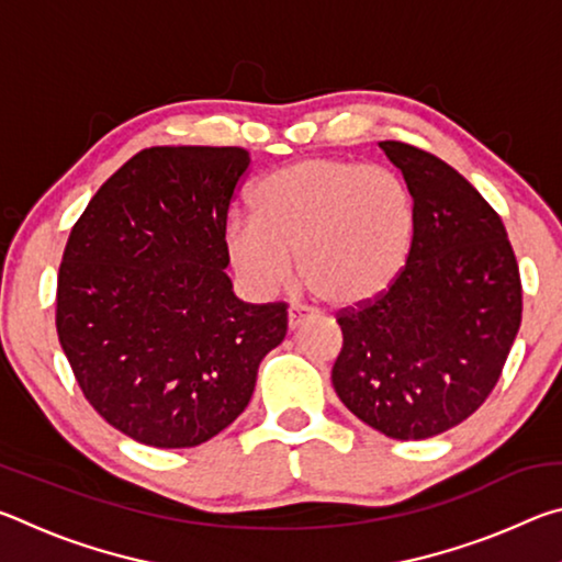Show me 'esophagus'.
I'll use <instances>...</instances> for the list:
<instances>
[{
    "mask_svg": "<svg viewBox=\"0 0 562 562\" xmlns=\"http://www.w3.org/2000/svg\"><path fill=\"white\" fill-rule=\"evenodd\" d=\"M307 317H310V310H307V307H300V304H292V307L288 310V327H290V329H297Z\"/></svg>",
    "mask_w": 562,
    "mask_h": 562,
    "instance_id": "esophagus-1",
    "label": "esophagus"
}]
</instances>
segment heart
Here are the masks:
<instances>
[{
  "mask_svg": "<svg viewBox=\"0 0 562 562\" xmlns=\"http://www.w3.org/2000/svg\"><path fill=\"white\" fill-rule=\"evenodd\" d=\"M252 215L225 227V252L247 290L272 294L300 280L331 307L382 294L402 272L414 205L402 178L382 166L304 158L252 190Z\"/></svg>",
  "mask_w": 562,
  "mask_h": 562,
  "instance_id": "heart-1",
  "label": "heart"
}]
</instances>
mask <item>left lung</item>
I'll use <instances>...</instances> for the list:
<instances>
[{"label":"left lung","instance_id":"1","mask_svg":"<svg viewBox=\"0 0 562 562\" xmlns=\"http://www.w3.org/2000/svg\"><path fill=\"white\" fill-rule=\"evenodd\" d=\"M379 148L412 193V250L382 297L339 315L331 384L367 426L422 441L496 386L520 327V274L498 213L459 170L402 140Z\"/></svg>","mask_w":562,"mask_h":562}]
</instances>
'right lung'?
Segmentation results:
<instances>
[{
	"label": "right lung",
	"instance_id": "1",
	"mask_svg": "<svg viewBox=\"0 0 562 562\" xmlns=\"http://www.w3.org/2000/svg\"><path fill=\"white\" fill-rule=\"evenodd\" d=\"M245 148L156 146L126 160L66 243L56 331L83 396L156 449L205 443L245 412L288 335L282 302L247 304L225 274Z\"/></svg>",
	"mask_w": 562,
	"mask_h": 562
}]
</instances>
